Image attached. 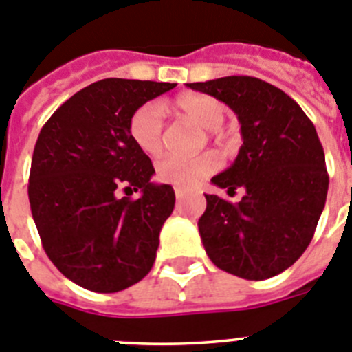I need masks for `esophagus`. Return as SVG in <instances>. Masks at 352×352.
I'll use <instances>...</instances> for the list:
<instances>
[{"instance_id":"1","label":"esophagus","mask_w":352,"mask_h":352,"mask_svg":"<svg viewBox=\"0 0 352 352\" xmlns=\"http://www.w3.org/2000/svg\"><path fill=\"white\" fill-rule=\"evenodd\" d=\"M175 196H177V201H182V199L186 198V189L175 188Z\"/></svg>"}]
</instances>
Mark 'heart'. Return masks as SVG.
<instances>
[{
  "label": "heart",
  "instance_id": "1",
  "mask_svg": "<svg viewBox=\"0 0 352 352\" xmlns=\"http://www.w3.org/2000/svg\"><path fill=\"white\" fill-rule=\"evenodd\" d=\"M173 109L180 116L188 117L205 129H214V137L221 138L217 131L226 119V107L219 100L205 94H189L173 101ZM129 137L142 153L154 156L163 147L164 110L160 101H147L133 112L129 119ZM219 157L214 153H201L198 156H164L156 164V177L160 182L172 184L177 188L191 189L199 186L207 177L219 168Z\"/></svg>",
  "mask_w": 352,
  "mask_h": 352
}]
</instances>
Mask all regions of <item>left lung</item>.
Segmentation results:
<instances>
[{"mask_svg":"<svg viewBox=\"0 0 352 352\" xmlns=\"http://www.w3.org/2000/svg\"><path fill=\"white\" fill-rule=\"evenodd\" d=\"M189 87L226 103L243 138L235 163L212 182L245 195L239 204L205 195V251L236 277H274L303 254L324 208L330 179L318 131L293 98L261 78L231 75Z\"/></svg>","mask_w":352,"mask_h":352,"instance_id":"1","label":"left lung"}]
</instances>
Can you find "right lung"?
Returning a JSON list of instances; mask_svg holds the SVG:
<instances>
[{
	"mask_svg": "<svg viewBox=\"0 0 352 352\" xmlns=\"http://www.w3.org/2000/svg\"><path fill=\"white\" fill-rule=\"evenodd\" d=\"M177 84L103 78L43 124L30 172L31 214L50 261L78 286L117 293L151 272L175 205L168 184L129 137L133 112ZM142 191L137 200L120 191Z\"/></svg>",
	"mask_w": 352,
	"mask_h": 352,
	"instance_id": "1",
	"label": "right lung"
}]
</instances>
